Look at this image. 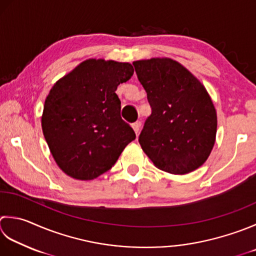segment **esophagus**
I'll use <instances>...</instances> for the list:
<instances>
[{
    "instance_id": "obj_1",
    "label": "esophagus",
    "mask_w": 256,
    "mask_h": 256,
    "mask_svg": "<svg viewBox=\"0 0 256 256\" xmlns=\"http://www.w3.org/2000/svg\"><path fill=\"white\" fill-rule=\"evenodd\" d=\"M141 125H142V123L140 122V121H136V122L132 124V128H133V130H134V132L136 133V135H138V133L140 132V130H141Z\"/></svg>"
}]
</instances>
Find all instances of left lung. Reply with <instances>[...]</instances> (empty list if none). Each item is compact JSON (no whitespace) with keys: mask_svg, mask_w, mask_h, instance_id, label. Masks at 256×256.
<instances>
[{"mask_svg":"<svg viewBox=\"0 0 256 256\" xmlns=\"http://www.w3.org/2000/svg\"><path fill=\"white\" fill-rule=\"evenodd\" d=\"M152 114L140 134L144 153L158 168L183 175L206 161L216 138L212 98L198 78L170 58L134 61Z\"/></svg>","mask_w":256,"mask_h":256,"instance_id":"8db88e82","label":"left lung"}]
</instances>
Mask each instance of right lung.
I'll list each match as a JSON object with an SVG mask.
<instances>
[{
  "instance_id": "obj_1",
  "label": "right lung",
  "mask_w": 256,
  "mask_h": 256,
  "mask_svg": "<svg viewBox=\"0 0 256 256\" xmlns=\"http://www.w3.org/2000/svg\"><path fill=\"white\" fill-rule=\"evenodd\" d=\"M134 68L128 62L88 58L55 83L45 98L42 130L62 171L90 181L108 171L135 138L115 93Z\"/></svg>"
}]
</instances>
